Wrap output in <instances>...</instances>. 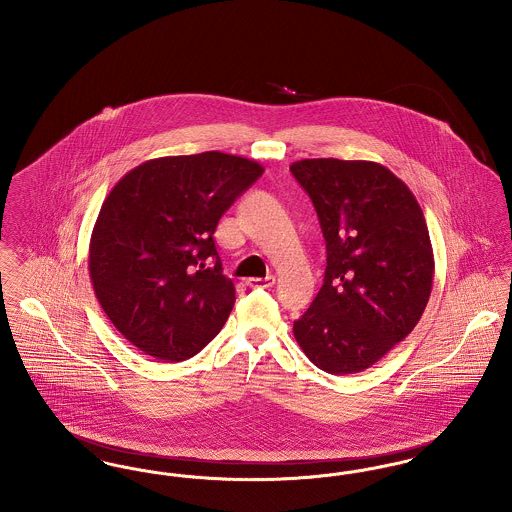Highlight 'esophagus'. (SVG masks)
I'll return each mask as SVG.
<instances>
[{"label": "esophagus", "instance_id": "1", "mask_svg": "<svg viewBox=\"0 0 512 512\" xmlns=\"http://www.w3.org/2000/svg\"><path fill=\"white\" fill-rule=\"evenodd\" d=\"M276 282V278L272 274H268L267 278H249L247 286L249 288H272Z\"/></svg>", "mask_w": 512, "mask_h": 512}]
</instances>
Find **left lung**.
Instances as JSON below:
<instances>
[{
  "mask_svg": "<svg viewBox=\"0 0 512 512\" xmlns=\"http://www.w3.org/2000/svg\"><path fill=\"white\" fill-rule=\"evenodd\" d=\"M290 171L326 240L322 288L293 336L320 370L363 372L413 332L430 299L424 213L407 184L374 161L303 159Z\"/></svg>",
  "mask_w": 512,
  "mask_h": 512,
  "instance_id": "left-lung-1",
  "label": "left lung"
}]
</instances>
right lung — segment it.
<instances>
[{
	"label": "right lung",
	"mask_w": 512,
	"mask_h": 512,
	"mask_svg": "<svg viewBox=\"0 0 512 512\" xmlns=\"http://www.w3.org/2000/svg\"><path fill=\"white\" fill-rule=\"evenodd\" d=\"M257 161L205 151L149 159L105 197L88 253L101 309L146 355L180 363L213 340L236 290L213 234L263 174ZM207 258L215 268H205Z\"/></svg>",
	"instance_id": "1"
}]
</instances>
